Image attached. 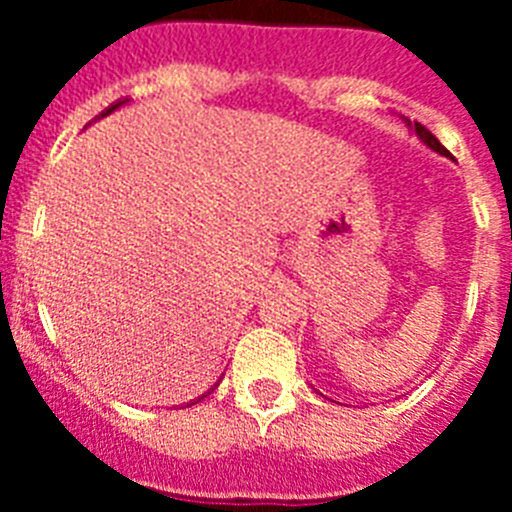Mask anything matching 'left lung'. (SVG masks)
I'll list each match as a JSON object with an SVG mask.
<instances>
[{
  "instance_id": "left-lung-1",
  "label": "left lung",
  "mask_w": 512,
  "mask_h": 512,
  "mask_svg": "<svg viewBox=\"0 0 512 512\" xmlns=\"http://www.w3.org/2000/svg\"><path fill=\"white\" fill-rule=\"evenodd\" d=\"M413 128H415V133H418V138L423 140L425 146H428V148H433V151H436V153H441V156H449V151H446V148L441 146V140H438L436 135L431 133V130L425 128V125H420V122H415Z\"/></svg>"
}]
</instances>
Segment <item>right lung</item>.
<instances>
[{"label": "right lung", "instance_id": "1", "mask_svg": "<svg viewBox=\"0 0 512 512\" xmlns=\"http://www.w3.org/2000/svg\"><path fill=\"white\" fill-rule=\"evenodd\" d=\"M120 104H125V99H122V102H115V104H110V107H107V110L102 112V117H104V115H110L112 110H117V107H120Z\"/></svg>", "mask_w": 512, "mask_h": 512}]
</instances>
